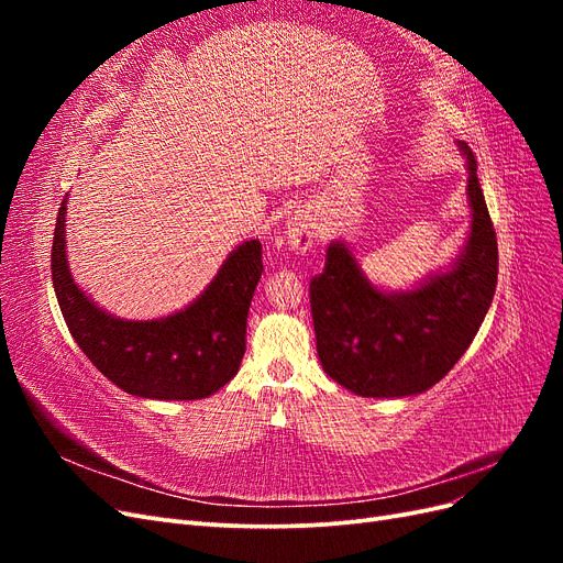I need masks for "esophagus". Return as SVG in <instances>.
<instances>
[{"instance_id":"obj_1","label":"esophagus","mask_w":563,"mask_h":563,"mask_svg":"<svg viewBox=\"0 0 563 563\" xmlns=\"http://www.w3.org/2000/svg\"><path fill=\"white\" fill-rule=\"evenodd\" d=\"M317 242V225L310 213H296L286 225V244L294 253H308Z\"/></svg>"}]
</instances>
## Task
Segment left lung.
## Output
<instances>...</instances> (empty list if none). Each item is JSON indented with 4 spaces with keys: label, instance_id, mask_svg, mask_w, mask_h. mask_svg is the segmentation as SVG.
Segmentation results:
<instances>
[{
    "label": "left lung",
    "instance_id": "1",
    "mask_svg": "<svg viewBox=\"0 0 563 563\" xmlns=\"http://www.w3.org/2000/svg\"><path fill=\"white\" fill-rule=\"evenodd\" d=\"M467 159L470 236L451 265L411 291L373 286L343 242L327 251V265L310 282L317 352L323 371L360 397H411L437 385L479 331L498 284V240Z\"/></svg>",
    "mask_w": 563,
    "mask_h": 563
}]
</instances>
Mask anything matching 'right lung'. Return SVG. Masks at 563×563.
<instances>
[{
    "label": "right lung",
    "instance_id": "add662e5",
    "mask_svg": "<svg viewBox=\"0 0 563 563\" xmlns=\"http://www.w3.org/2000/svg\"><path fill=\"white\" fill-rule=\"evenodd\" d=\"M65 201L67 195L51 246V277L67 329L91 364L117 387L145 399H203L230 383L246 350L249 305L263 275L261 242L236 246L185 310L150 321L119 319L100 310L70 275Z\"/></svg>",
    "mask_w": 563,
    "mask_h": 563
}]
</instances>
